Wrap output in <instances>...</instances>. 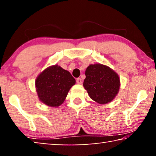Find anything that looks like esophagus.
Wrapping results in <instances>:
<instances>
[{
  "mask_svg": "<svg viewBox=\"0 0 156 156\" xmlns=\"http://www.w3.org/2000/svg\"><path fill=\"white\" fill-rule=\"evenodd\" d=\"M76 83H77V84H81L82 83V79L81 78H77L76 79Z\"/></svg>",
  "mask_w": 156,
  "mask_h": 156,
  "instance_id": "esophagus-1",
  "label": "esophagus"
}]
</instances>
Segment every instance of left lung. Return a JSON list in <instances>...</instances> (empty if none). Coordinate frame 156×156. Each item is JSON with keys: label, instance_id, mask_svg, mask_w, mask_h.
<instances>
[{"label": "left lung", "instance_id": "1", "mask_svg": "<svg viewBox=\"0 0 156 156\" xmlns=\"http://www.w3.org/2000/svg\"><path fill=\"white\" fill-rule=\"evenodd\" d=\"M84 89L90 98L101 104L109 103L119 93L120 79L114 70L101 64L90 65L85 71Z\"/></svg>", "mask_w": 156, "mask_h": 156}]
</instances>
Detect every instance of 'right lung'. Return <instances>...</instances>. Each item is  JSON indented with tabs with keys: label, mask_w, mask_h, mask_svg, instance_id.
<instances>
[{
	"label": "right lung",
	"mask_w": 156,
	"mask_h": 156,
	"mask_svg": "<svg viewBox=\"0 0 156 156\" xmlns=\"http://www.w3.org/2000/svg\"><path fill=\"white\" fill-rule=\"evenodd\" d=\"M75 79L69 72L57 65L50 66L36 79L35 87L39 99L49 106L57 107L65 101Z\"/></svg>",
	"instance_id": "1"
}]
</instances>
